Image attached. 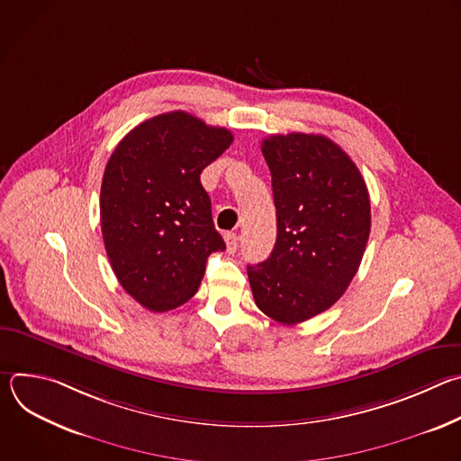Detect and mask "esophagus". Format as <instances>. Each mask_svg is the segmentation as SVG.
Listing matches in <instances>:
<instances>
[{"label": "esophagus", "instance_id": "obj_1", "mask_svg": "<svg viewBox=\"0 0 461 461\" xmlns=\"http://www.w3.org/2000/svg\"><path fill=\"white\" fill-rule=\"evenodd\" d=\"M224 242H226V249L230 253H235L237 251V246H239V237L237 233H224Z\"/></svg>", "mask_w": 461, "mask_h": 461}]
</instances>
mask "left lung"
Returning <instances> with one entry per match:
<instances>
[{"instance_id":"obj_1","label":"left lung","mask_w":461,"mask_h":461,"mask_svg":"<svg viewBox=\"0 0 461 461\" xmlns=\"http://www.w3.org/2000/svg\"><path fill=\"white\" fill-rule=\"evenodd\" d=\"M272 173L277 240L248 267L255 304L297 324L330 308L352 283L370 235L366 184L322 135H272L260 144Z\"/></svg>"}]
</instances>
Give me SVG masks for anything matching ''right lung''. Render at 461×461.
<instances>
[{
  "instance_id": "obj_1",
  "label": "right lung",
  "mask_w": 461,
  "mask_h": 461,
  "mask_svg": "<svg viewBox=\"0 0 461 461\" xmlns=\"http://www.w3.org/2000/svg\"><path fill=\"white\" fill-rule=\"evenodd\" d=\"M231 142L230 129L173 111L131 129L114 148L100 189L102 235L118 283L144 308L189 301L208 257L226 249L201 173Z\"/></svg>"
}]
</instances>
